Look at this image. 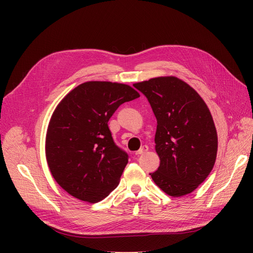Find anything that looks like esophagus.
Segmentation results:
<instances>
[{"instance_id":"obj_1","label":"esophagus","mask_w":253,"mask_h":253,"mask_svg":"<svg viewBox=\"0 0 253 253\" xmlns=\"http://www.w3.org/2000/svg\"><path fill=\"white\" fill-rule=\"evenodd\" d=\"M149 150V147H148V145L147 144H144V145H142V147L138 150V151H137L136 152V155L137 156H139V155H142V154H144V153L145 152H147Z\"/></svg>"}]
</instances>
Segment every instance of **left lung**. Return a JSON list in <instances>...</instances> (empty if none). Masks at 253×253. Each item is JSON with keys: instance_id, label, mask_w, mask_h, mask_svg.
I'll use <instances>...</instances> for the list:
<instances>
[{"instance_id": "8db88e82", "label": "left lung", "mask_w": 253, "mask_h": 253, "mask_svg": "<svg viewBox=\"0 0 253 253\" xmlns=\"http://www.w3.org/2000/svg\"><path fill=\"white\" fill-rule=\"evenodd\" d=\"M147 97L157 120L155 149L160 166L152 179L174 197L194 191L208 177L217 153L211 113L189 84L175 77L135 83Z\"/></svg>"}]
</instances>
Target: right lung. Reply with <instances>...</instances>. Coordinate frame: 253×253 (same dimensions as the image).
I'll return each mask as SVG.
<instances>
[{
	"instance_id": "right-lung-1",
	"label": "right lung",
	"mask_w": 253,
	"mask_h": 253,
	"mask_svg": "<svg viewBox=\"0 0 253 253\" xmlns=\"http://www.w3.org/2000/svg\"><path fill=\"white\" fill-rule=\"evenodd\" d=\"M138 97L126 84L89 81L59 103L47 129L46 159L67 193L97 203L117 187L128 155L115 143L108 122L122 103Z\"/></svg>"
}]
</instances>
